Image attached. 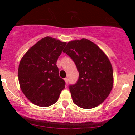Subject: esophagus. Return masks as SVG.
I'll return each instance as SVG.
<instances>
[{
    "label": "esophagus",
    "instance_id": "34e87169",
    "mask_svg": "<svg viewBox=\"0 0 135 135\" xmlns=\"http://www.w3.org/2000/svg\"><path fill=\"white\" fill-rule=\"evenodd\" d=\"M65 83H66V84L67 85L68 83H69V79L67 78H65Z\"/></svg>",
    "mask_w": 135,
    "mask_h": 135
}]
</instances>
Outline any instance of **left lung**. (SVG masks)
I'll list each match as a JSON object with an SVG mask.
<instances>
[{
    "instance_id": "obj_1",
    "label": "left lung",
    "mask_w": 135,
    "mask_h": 135,
    "mask_svg": "<svg viewBox=\"0 0 135 135\" xmlns=\"http://www.w3.org/2000/svg\"><path fill=\"white\" fill-rule=\"evenodd\" d=\"M75 63L79 78L69 85L74 103L85 109L95 108L109 95L113 87V70L109 59L88 39L69 42L63 51Z\"/></svg>"
}]
</instances>
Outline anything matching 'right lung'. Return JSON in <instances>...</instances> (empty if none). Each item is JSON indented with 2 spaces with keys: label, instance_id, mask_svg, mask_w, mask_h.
<instances>
[{
  "label": "right lung",
  "instance_id": "obj_1",
  "mask_svg": "<svg viewBox=\"0 0 135 135\" xmlns=\"http://www.w3.org/2000/svg\"><path fill=\"white\" fill-rule=\"evenodd\" d=\"M66 44L47 36L31 47L20 61V88L33 104L50 107L57 101L61 91L65 89V81L59 77L56 63Z\"/></svg>",
  "mask_w": 135,
  "mask_h": 135
}]
</instances>
